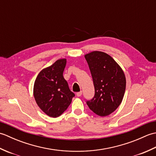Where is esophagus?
Segmentation results:
<instances>
[{
  "label": "esophagus",
  "instance_id": "esophagus-1",
  "mask_svg": "<svg viewBox=\"0 0 156 156\" xmlns=\"http://www.w3.org/2000/svg\"><path fill=\"white\" fill-rule=\"evenodd\" d=\"M82 94V91L78 92H77V93H76V96H77V97H80Z\"/></svg>",
  "mask_w": 156,
  "mask_h": 156
}]
</instances>
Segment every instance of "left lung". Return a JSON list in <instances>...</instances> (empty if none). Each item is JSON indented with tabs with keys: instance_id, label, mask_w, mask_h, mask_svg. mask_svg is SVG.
Listing matches in <instances>:
<instances>
[{
	"instance_id": "1",
	"label": "left lung",
	"mask_w": 156,
	"mask_h": 156,
	"mask_svg": "<svg viewBox=\"0 0 156 156\" xmlns=\"http://www.w3.org/2000/svg\"><path fill=\"white\" fill-rule=\"evenodd\" d=\"M93 80L95 94L87 104L101 117L113 112L122 101L126 88L123 71L115 59L105 52L94 51L84 55Z\"/></svg>"
}]
</instances>
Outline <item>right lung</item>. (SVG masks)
<instances>
[{"mask_svg": "<svg viewBox=\"0 0 156 156\" xmlns=\"http://www.w3.org/2000/svg\"><path fill=\"white\" fill-rule=\"evenodd\" d=\"M66 59H59L43 69L35 79L34 96L38 107L51 117L60 116L70 105L75 94L64 76Z\"/></svg>", "mask_w": 156, "mask_h": 156, "instance_id": "right-lung-1", "label": "right lung"}]
</instances>
